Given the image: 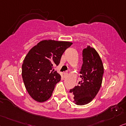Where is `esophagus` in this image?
<instances>
[{"mask_svg":"<svg viewBox=\"0 0 126 126\" xmlns=\"http://www.w3.org/2000/svg\"><path fill=\"white\" fill-rule=\"evenodd\" d=\"M63 74H64V78L67 77V76H68L67 71H65V72H64V73H63Z\"/></svg>","mask_w":126,"mask_h":126,"instance_id":"obj_1","label":"esophagus"}]
</instances>
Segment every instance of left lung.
<instances>
[{"label": "left lung", "mask_w": 126, "mask_h": 126, "mask_svg": "<svg viewBox=\"0 0 126 126\" xmlns=\"http://www.w3.org/2000/svg\"><path fill=\"white\" fill-rule=\"evenodd\" d=\"M83 63L79 73L81 81L71 89L74 102L84 105L92 101L100 90L104 68L99 55L94 48L88 46L82 50Z\"/></svg>", "instance_id": "1"}]
</instances>
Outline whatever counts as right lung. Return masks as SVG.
Wrapping results in <instances>:
<instances>
[{"label":"right lung","mask_w":126,"mask_h":126,"mask_svg":"<svg viewBox=\"0 0 126 126\" xmlns=\"http://www.w3.org/2000/svg\"><path fill=\"white\" fill-rule=\"evenodd\" d=\"M73 44L68 41L44 40L32 47L22 64L25 88L35 101L43 102L50 98L61 76L54 67L59 64L64 52Z\"/></svg>","instance_id":"right-lung-1"}]
</instances>
